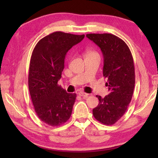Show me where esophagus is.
Wrapping results in <instances>:
<instances>
[{"label":"esophagus","mask_w":158,"mask_h":158,"mask_svg":"<svg viewBox=\"0 0 158 158\" xmlns=\"http://www.w3.org/2000/svg\"><path fill=\"white\" fill-rule=\"evenodd\" d=\"M79 96H81V97H88V94H87V93H85V92H79Z\"/></svg>","instance_id":"obj_1"}]
</instances>
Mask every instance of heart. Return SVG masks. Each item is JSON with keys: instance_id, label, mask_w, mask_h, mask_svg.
<instances>
[{"instance_id": "obj_1", "label": "heart", "mask_w": 158, "mask_h": 158, "mask_svg": "<svg viewBox=\"0 0 158 158\" xmlns=\"http://www.w3.org/2000/svg\"><path fill=\"white\" fill-rule=\"evenodd\" d=\"M94 56H99L98 53L95 51H93V50H88V51L86 52V58H88V57Z\"/></svg>"}]
</instances>
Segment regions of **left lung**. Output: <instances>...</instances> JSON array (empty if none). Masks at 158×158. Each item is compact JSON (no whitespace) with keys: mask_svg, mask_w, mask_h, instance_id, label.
Wrapping results in <instances>:
<instances>
[{"mask_svg":"<svg viewBox=\"0 0 158 158\" xmlns=\"http://www.w3.org/2000/svg\"><path fill=\"white\" fill-rule=\"evenodd\" d=\"M98 45L104 56L103 76L107 78L109 94L97 95L99 104L92 110L96 120L113 125L126 113L132 100L135 84V71L130 50L122 39L109 33L87 34Z\"/></svg>","mask_w":158,"mask_h":158,"instance_id":"obj_1","label":"left lung"}]
</instances>
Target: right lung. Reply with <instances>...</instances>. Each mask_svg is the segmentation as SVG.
I'll use <instances>...</instances> for the list:
<instances>
[{"label": "right lung", "mask_w": 158, "mask_h": 158, "mask_svg": "<svg viewBox=\"0 0 158 158\" xmlns=\"http://www.w3.org/2000/svg\"><path fill=\"white\" fill-rule=\"evenodd\" d=\"M84 37V35L57 31L41 39L33 50L29 67V92L36 115L49 126L62 125L71 115L77 94L67 93L58 81L64 68L66 53Z\"/></svg>", "instance_id": "1"}]
</instances>
